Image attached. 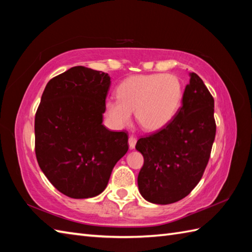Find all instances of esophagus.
<instances>
[{"mask_svg":"<svg viewBox=\"0 0 252 252\" xmlns=\"http://www.w3.org/2000/svg\"><path fill=\"white\" fill-rule=\"evenodd\" d=\"M136 141H137L136 136L130 135V137H129V146H130L131 149H134V147H135V145H136Z\"/></svg>","mask_w":252,"mask_h":252,"instance_id":"34e87169","label":"esophagus"}]
</instances>
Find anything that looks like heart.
<instances>
[{
	"instance_id": "obj_1",
	"label": "heart",
	"mask_w": 252,
	"mask_h": 252,
	"mask_svg": "<svg viewBox=\"0 0 252 252\" xmlns=\"http://www.w3.org/2000/svg\"><path fill=\"white\" fill-rule=\"evenodd\" d=\"M117 96L105 103L106 117L112 125L127 126L134 112L138 125L154 132L173 119L181 104L182 84L173 74H136L119 84Z\"/></svg>"
}]
</instances>
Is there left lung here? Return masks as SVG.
I'll return each instance as SVG.
<instances>
[{
  "label": "left lung",
  "instance_id": "1",
  "mask_svg": "<svg viewBox=\"0 0 252 252\" xmlns=\"http://www.w3.org/2000/svg\"><path fill=\"white\" fill-rule=\"evenodd\" d=\"M189 77L173 119L136 143L144 157L137 185L149 202L183 199L199 183L210 158L217 130L215 99L195 72Z\"/></svg>",
  "mask_w": 252,
  "mask_h": 252
}]
</instances>
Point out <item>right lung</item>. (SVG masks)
I'll return each instance as SVG.
<instances>
[{
    "instance_id": "obj_1",
    "label": "right lung",
    "mask_w": 252,
    "mask_h": 252,
    "mask_svg": "<svg viewBox=\"0 0 252 252\" xmlns=\"http://www.w3.org/2000/svg\"><path fill=\"white\" fill-rule=\"evenodd\" d=\"M108 73L77 66L51 79L34 119L35 156L53 186L68 197L99 195L126 154L127 134L103 125Z\"/></svg>"
}]
</instances>
